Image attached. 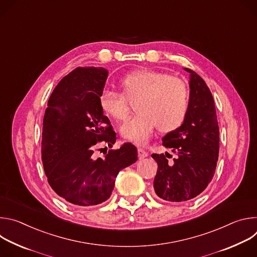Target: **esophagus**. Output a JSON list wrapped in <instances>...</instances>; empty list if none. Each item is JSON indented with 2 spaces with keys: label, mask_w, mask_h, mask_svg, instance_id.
Here are the masks:
<instances>
[{
  "label": "esophagus",
  "mask_w": 257,
  "mask_h": 257,
  "mask_svg": "<svg viewBox=\"0 0 257 257\" xmlns=\"http://www.w3.org/2000/svg\"><path fill=\"white\" fill-rule=\"evenodd\" d=\"M146 157H148V153H146L143 149H138V158L140 160H142V159H144Z\"/></svg>",
  "instance_id": "34e87169"
}]
</instances>
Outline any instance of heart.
Wrapping results in <instances>:
<instances>
[{
    "mask_svg": "<svg viewBox=\"0 0 257 257\" xmlns=\"http://www.w3.org/2000/svg\"><path fill=\"white\" fill-rule=\"evenodd\" d=\"M121 93L104 91L99 105L104 114L116 121H124L135 103L133 117L121 127V134L137 144L151 138L155 127L170 133L185 122L190 106L188 84L178 77L154 70H138L120 82Z\"/></svg>",
    "mask_w": 257,
    "mask_h": 257,
    "instance_id": "b5f03b06",
    "label": "heart"
}]
</instances>
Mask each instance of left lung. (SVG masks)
<instances>
[{
    "mask_svg": "<svg viewBox=\"0 0 257 257\" xmlns=\"http://www.w3.org/2000/svg\"><path fill=\"white\" fill-rule=\"evenodd\" d=\"M190 106L187 118L177 130L163 138V145L177 156L153 154L158 163L155 195L182 202L199 195L211 181L218 158L219 130L212 94L204 80L191 69Z\"/></svg>",
    "mask_w": 257,
    "mask_h": 257,
    "instance_id": "8db88e82",
    "label": "left lung"
}]
</instances>
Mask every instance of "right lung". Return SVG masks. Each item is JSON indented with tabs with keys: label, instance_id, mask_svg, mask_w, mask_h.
Segmentation results:
<instances>
[{
	"label": "right lung",
	"instance_id": "1",
	"mask_svg": "<svg viewBox=\"0 0 257 257\" xmlns=\"http://www.w3.org/2000/svg\"><path fill=\"white\" fill-rule=\"evenodd\" d=\"M106 77L107 71L100 67L74 69L55 87L46 108L44 170L52 189L74 205L92 206L107 200L119 172L138 159L130 142L96 157L95 152L103 150L98 149L99 143L113 146L117 139L99 105Z\"/></svg>",
	"mask_w": 257,
	"mask_h": 257
}]
</instances>
